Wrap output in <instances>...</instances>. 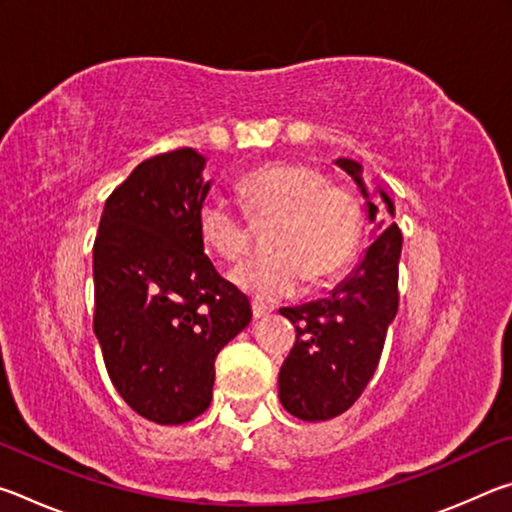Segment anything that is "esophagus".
Masks as SVG:
<instances>
[{
    "instance_id": "esophagus-1",
    "label": "esophagus",
    "mask_w": 512,
    "mask_h": 512,
    "mask_svg": "<svg viewBox=\"0 0 512 512\" xmlns=\"http://www.w3.org/2000/svg\"><path fill=\"white\" fill-rule=\"evenodd\" d=\"M268 314H271V307L264 305V302H259V300H253V316L255 318H264Z\"/></svg>"
}]
</instances>
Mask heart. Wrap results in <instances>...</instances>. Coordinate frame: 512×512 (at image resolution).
Listing matches in <instances>:
<instances>
[{"instance_id":"b5f03b06","label":"heart","mask_w":512,"mask_h":512,"mask_svg":"<svg viewBox=\"0 0 512 512\" xmlns=\"http://www.w3.org/2000/svg\"><path fill=\"white\" fill-rule=\"evenodd\" d=\"M250 219L268 221L266 246L228 273L230 282L259 300L298 291L309 277L323 284L339 275L357 253L361 203L350 187L327 183L320 169L302 162H268L239 180ZM201 239L223 259L248 246V219L221 196L198 207Z\"/></svg>"}]
</instances>
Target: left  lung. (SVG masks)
Returning a JSON list of instances; mask_svg holds the SVG:
<instances>
[{
  "mask_svg": "<svg viewBox=\"0 0 512 512\" xmlns=\"http://www.w3.org/2000/svg\"><path fill=\"white\" fill-rule=\"evenodd\" d=\"M366 201L370 246L327 298L280 314L296 325V343L280 368V402L300 420H329L348 411L375 375L386 332L397 314L402 232L384 187L370 189L361 162L339 158Z\"/></svg>",
  "mask_w": 512,
  "mask_h": 512,
  "instance_id": "obj_1",
  "label": "left lung"
}]
</instances>
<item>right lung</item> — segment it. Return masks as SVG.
<instances>
[{
	"instance_id": "1",
	"label": "right lung",
	"mask_w": 512,
	"mask_h": 512,
	"mask_svg": "<svg viewBox=\"0 0 512 512\" xmlns=\"http://www.w3.org/2000/svg\"><path fill=\"white\" fill-rule=\"evenodd\" d=\"M205 162L178 149L137 164L103 205L92 250L106 370L124 402L158 424L189 422L210 406L216 354L253 318L205 255Z\"/></svg>"
}]
</instances>
